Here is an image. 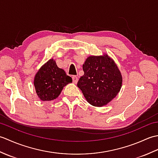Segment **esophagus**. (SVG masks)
Returning <instances> with one entry per match:
<instances>
[{
    "label": "esophagus",
    "instance_id": "1",
    "mask_svg": "<svg viewBox=\"0 0 158 158\" xmlns=\"http://www.w3.org/2000/svg\"><path fill=\"white\" fill-rule=\"evenodd\" d=\"M73 83H77V81H78V77H77V76H73Z\"/></svg>",
    "mask_w": 158,
    "mask_h": 158
}]
</instances>
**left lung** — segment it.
Masks as SVG:
<instances>
[{"instance_id":"1","label":"left lung","mask_w":158,"mask_h":158,"mask_svg":"<svg viewBox=\"0 0 158 158\" xmlns=\"http://www.w3.org/2000/svg\"><path fill=\"white\" fill-rule=\"evenodd\" d=\"M84 75L77 87L90 105L102 106L117 95L122 85V76L115 62L108 55L92 56L83 65Z\"/></svg>"}]
</instances>
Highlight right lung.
I'll return each mask as SVG.
<instances>
[{
  "mask_svg": "<svg viewBox=\"0 0 158 158\" xmlns=\"http://www.w3.org/2000/svg\"><path fill=\"white\" fill-rule=\"evenodd\" d=\"M72 81L71 77L58 68L55 60L50 59L36 73L34 85L40 100L49 101L58 98L64 87Z\"/></svg>",
  "mask_w": 158,
  "mask_h": 158,
  "instance_id": "right-lung-1",
  "label": "right lung"
}]
</instances>
